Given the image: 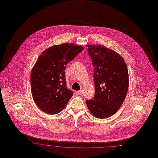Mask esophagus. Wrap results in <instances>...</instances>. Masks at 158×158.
<instances>
[{
    "instance_id": "1",
    "label": "esophagus",
    "mask_w": 158,
    "mask_h": 158,
    "mask_svg": "<svg viewBox=\"0 0 158 158\" xmlns=\"http://www.w3.org/2000/svg\"><path fill=\"white\" fill-rule=\"evenodd\" d=\"M83 90H79V91H77V95H81L83 94Z\"/></svg>"
}]
</instances>
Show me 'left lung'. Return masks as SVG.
<instances>
[{
  "label": "left lung",
  "instance_id": "obj_1",
  "mask_svg": "<svg viewBox=\"0 0 158 158\" xmlns=\"http://www.w3.org/2000/svg\"><path fill=\"white\" fill-rule=\"evenodd\" d=\"M94 66L95 93L86 101L95 117L106 118L114 114L126 98L129 87L127 64L117 52L101 45H87Z\"/></svg>",
  "mask_w": 158,
  "mask_h": 158
}]
</instances>
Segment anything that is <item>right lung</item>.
I'll list each match as a JSON object with an SVG mask.
<instances>
[{
  "mask_svg": "<svg viewBox=\"0 0 158 158\" xmlns=\"http://www.w3.org/2000/svg\"><path fill=\"white\" fill-rule=\"evenodd\" d=\"M84 48L63 43L47 48L39 56L31 69L30 87L34 102L44 112L60 113L73 97V91L66 87L65 69Z\"/></svg>",
  "mask_w": 158,
  "mask_h": 158,
  "instance_id": "right-lung-1",
  "label": "right lung"
}]
</instances>
